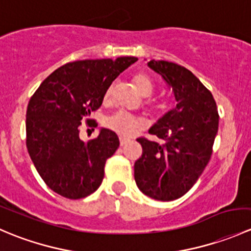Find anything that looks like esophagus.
<instances>
[{"label": "esophagus", "mask_w": 251, "mask_h": 251, "mask_svg": "<svg viewBox=\"0 0 251 251\" xmlns=\"http://www.w3.org/2000/svg\"><path fill=\"white\" fill-rule=\"evenodd\" d=\"M130 142V140H127V138H124V137H120V146H126V144Z\"/></svg>", "instance_id": "esophagus-1"}]
</instances>
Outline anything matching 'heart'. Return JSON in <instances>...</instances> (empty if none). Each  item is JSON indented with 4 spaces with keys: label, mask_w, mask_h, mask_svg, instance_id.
<instances>
[{
    "label": "heart",
    "mask_w": 251,
    "mask_h": 251,
    "mask_svg": "<svg viewBox=\"0 0 251 251\" xmlns=\"http://www.w3.org/2000/svg\"><path fill=\"white\" fill-rule=\"evenodd\" d=\"M135 82L143 97H149L153 93L154 85L151 77L147 76L146 74L136 75ZM111 95H113V85H110L104 92V102H109ZM105 126L118 135L128 137V136L135 135L136 132L142 130L144 124L137 116L126 113V111L118 110L108 116L107 120H105Z\"/></svg>",
    "instance_id": "b5f03b06"
}]
</instances>
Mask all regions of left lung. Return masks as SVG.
Listing matches in <instances>:
<instances>
[{
	"label": "left lung",
	"mask_w": 251,
	"mask_h": 251,
	"mask_svg": "<svg viewBox=\"0 0 251 251\" xmlns=\"http://www.w3.org/2000/svg\"><path fill=\"white\" fill-rule=\"evenodd\" d=\"M148 67L173 88L177 104L149 128L161 143L137 138L142 156L135 163V181L146 196L170 201L186 194L209 163L219 113L211 92L188 69L154 59Z\"/></svg>",
	"instance_id": "obj_1"
}]
</instances>
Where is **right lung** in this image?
<instances>
[{
  "label": "right lung",
  "mask_w": 251,
  "mask_h": 251,
  "mask_svg": "<svg viewBox=\"0 0 251 251\" xmlns=\"http://www.w3.org/2000/svg\"><path fill=\"white\" fill-rule=\"evenodd\" d=\"M136 57L85 59L52 73L30 98L26 109V148L45 183L59 196L81 199L98 189L104 165L118 149L115 132L100 128L98 137H78L81 121L91 120L114 80ZM97 126V125H96Z\"/></svg>",
  "instance_id": "obj_1"
}]
</instances>
